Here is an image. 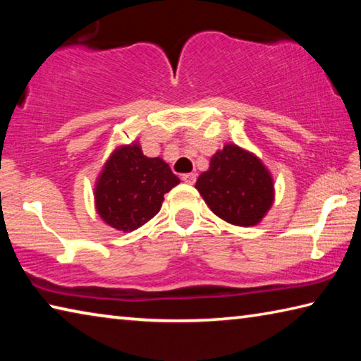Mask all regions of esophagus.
I'll return each mask as SVG.
<instances>
[{
    "label": "esophagus",
    "instance_id": "esophagus-1",
    "mask_svg": "<svg viewBox=\"0 0 361 361\" xmlns=\"http://www.w3.org/2000/svg\"><path fill=\"white\" fill-rule=\"evenodd\" d=\"M181 180L185 181V183H188V185H194V183H195V173L181 175Z\"/></svg>",
    "mask_w": 361,
    "mask_h": 361
}]
</instances>
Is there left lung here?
I'll return each instance as SVG.
<instances>
[{"instance_id":"left-lung-1","label":"left lung","mask_w":361,"mask_h":361,"mask_svg":"<svg viewBox=\"0 0 361 361\" xmlns=\"http://www.w3.org/2000/svg\"><path fill=\"white\" fill-rule=\"evenodd\" d=\"M195 189L210 210L235 226H255L274 202V180L261 159L237 145H224L200 173Z\"/></svg>"}]
</instances>
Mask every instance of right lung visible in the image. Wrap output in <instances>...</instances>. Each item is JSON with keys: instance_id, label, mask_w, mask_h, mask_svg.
<instances>
[{"instance_id": "right-lung-1", "label": "right lung", "mask_w": 361, "mask_h": 361, "mask_svg": "<svg viewBox=\"0 0 361 361\" xmlns=\"http://www.w3.org/2000/svg\"><path fill=\"white\" fill-rule=\"evenodd\" d=\"M180 183L161 157H146L138 143L119 146L95 185V209L111 228L132 232L157 215L164 194Z\"/></svg>"}]
</instances>
